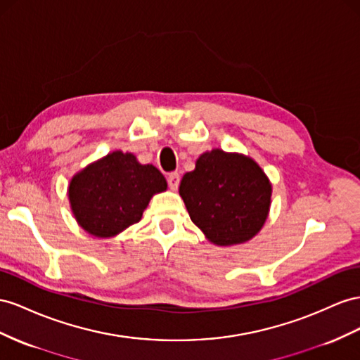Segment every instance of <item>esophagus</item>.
<instances>
[{"label":"esophagus","instance_id":"esophagus-1","mask_svg":"<svg viewBox=\"0 0 360 360\" xmlns=\"http://www.w3.org/2000/svg\"><path fill=\"white\" fill-rule=\"evenodd\" d=\"M179 183H180L179 172H171L169 176H168V184H169V188H171L172 191H176V189L179 188Z\"/></svg>","mask_w":360,"mask_h":360}]
</instances>
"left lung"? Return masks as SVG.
I'll return each mask as SVG.
<instances>
[{
  "instance_id": "1",
  "label": "left lung",
  "mask_w": 360,
  "mask_h": 360,
  "mask_svg": "<svg viewBox=\"0 0 360 360\" xmlns=\"http://www.w3.org/2000/svg\"><path fill=\"white\" fill-rule=\"evenodd\" d=\"M179 192L193 224L212 244L229 247L244 244L264 227L273 186L251 158L217 148L201 154Z\"/></svg>"
}]
</instances>
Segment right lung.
Masks as SVG:
<instances>
[{
    "label": "right lung",
    "instance_id": "add662e5",
    "mask_svg": "<svg viewBox=\"0 0 360 360\" xmlns=\"http://www.w3.org/2000/svg\"><path fill=\"white\" fill-rule=\"evenodd\" d=\"M167 186L156 167L141 165L131 153L113 151L77 172L68 197L83 230L112 238L139 222L151 197Z\"/></svg>",
    "mask_w": 360,
    "mask_h": 360
}]
</instances>
